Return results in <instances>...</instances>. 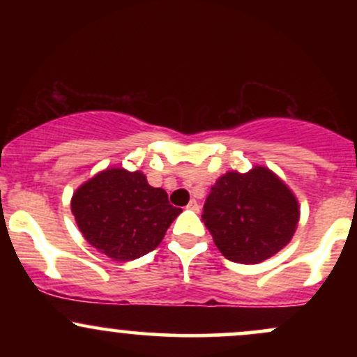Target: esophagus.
Returning <instances> with one entry per match:
<instances>
[{
	"label": "esophagus",
	"instance_id": "34e87169",
	"mask_svg": "<svg viewBox=\"0 0 357 357\" xmlns=\"http://www.w3.org/2000/svg\"><path fill=\"white\" fill-rule=\"evenodd\" d=\"M188 210H191V211H199V204H198V202H196V199H191L190 202V204H188Z\"/></svg>",
	"mask_w": 357,
	"mask_h": 357
}]
</instances>
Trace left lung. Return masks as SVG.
Wrapping results in <instances>:
<instances>
[{
	"label": "left lung",
	"instance_id": "1",
	"mask_svg": "<svg viewBox=\"0 0 357 357\" xmlns=\"http://www.w3.org/2000/svg\"><path fill=\"white\" fill-rule=\"evenodd\" d=\"M292 191L267 167L221 176L203 206L202 218L225 258L258 264L289 243L298 223Z\"/></svg>",
	"mask_w": 357,
	"mask_h": 357
}]
</instances>
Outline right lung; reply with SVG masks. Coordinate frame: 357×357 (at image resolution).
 Masks as SVG:
<instances>
[{"label": "right lung", "mask_w": 357, "mask_h": 357, "mask_svg": "<svg viewBox=\"0 0 357 357\" xmlns=\"http://www.w3.org/2000/svg\"><path fill=\"white\" fill-rule=\"evenodd\" d=\"M183 210L167 192L153 188L142 173L114 167L89 179L73 192L72 213L85 240L117 261L153 252Z\"/></svg>", "instance_id": "right-lung-1"}]
</instances>
